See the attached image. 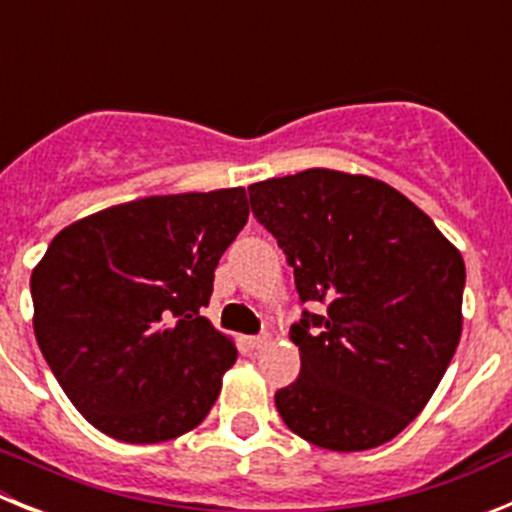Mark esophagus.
Instances as JSON below:
<instances>
[{"mask_svg":"<svg viewBox=\"0 0 512 512\" xmlns=\"http://www.w3.org/2000/svg\"><path fill=\"white\" fill-rule=\"evenodd\" d=\"M248 348H264L269 343V333H261V336H248L246 338Z\"/></svg>","mask_w":512,"mask_h":512,"instance_id":"obj_1","label":"esophagus"}]
</instances>
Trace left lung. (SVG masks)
<instances>
[{
  "label": "left lung",
  "instance_id": "8db88e82",
  "mask_svg": "<svg viewBox=\"0 0 512 512\" xmlns=\"http://www.w3.org/2000/svg\"><path fill=\"white\" fill-rule=\"evenodd\" d=\"M295 269L300 377L274 395L287 428L330 451L392 441L431 400L461 338L464 259L390 184L307 169L248 187Z\"/></svg>",
  "mask_w": 512,
  "mask_h": 512
}]
</instances>
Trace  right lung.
Returning <instances> with one entry per match:
<instances>
[{
  "label": "right lung",
  "mask_w": 512,
  "mask_h": 512,
  "mask_svg": "<svg viewBox=\"0 0 512 512\" xmlns=\"http://www.w3.org/2000/svg\"><path fill=\"white\" fill-rule=\"evenodd\" d=\"M246 220L235 187L107 207L53 238L30 277L35 338L94 428L158 443L207 418L238 351L202 307Z\"/></svg>",
  "instance_id": "add662e5"
}]
</instances>
